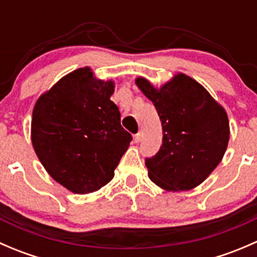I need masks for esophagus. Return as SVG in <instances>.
<instances>
[{"mask_svg":"<svg viewBox=\"0 0 257 257\" xmlns=\"http://www.w3.org/2000/svg\"><path fill=\"white\" fill-rule=\"evenodd\" d=\"M142 138H143V134L142 133H138L134 136V143H139V142H142Z\"/></svg>","mask_w":257,"mask_h":257,"instance_id":"1","label":"esophagus"}]
</instances>
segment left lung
I'll return each instance as SVG.
<instances>
[{
  "label": "left lung",
  "mask_w": 257,
  "mask_h": 257,
  "mask_svg": "<svg viewBox=\"0 0 257 257\" xmlns=\"http://www.w3.org/2000/svg\"><path fill=\"white\" fill-rule=\"evenodd\" d=\"M136 84L157 108L163 144L145 159L148 177L167 191L191 190L219 165L230 139L226 110L191 77L177 73L159 88L144 77Z\"/></svg>",
  "instance_id": "left-lung-1"
}]
</instances>
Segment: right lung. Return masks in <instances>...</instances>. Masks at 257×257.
I'll list each match as a JSON object with an SVG mask.
<instances>
[{
    "label": "right lung",
    "mask_w": 257,
    "mask_h": 257,
    "mask_svg": "<svg viewBox=\"0 0 257 257\" xmlns=\"http://www.w3.org/2000/svg\"><path fill=\"white\" fill-rule=\"evenodd\" d=\"M114 88L112 79L83 67L62 77L33 108V149L48 174L74 194L107 185L132 142L110 100Z\"/></svg>",
    "instance_id": "add662e5"
}]
</instances>
